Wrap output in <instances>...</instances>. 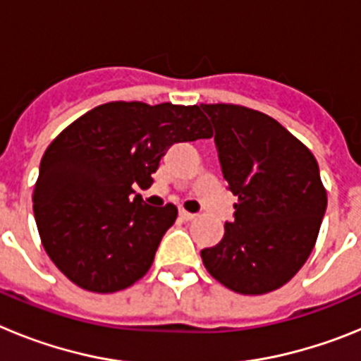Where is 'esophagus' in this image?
<instances>
[{"label": "esophagus", "mask_w": 361, "mask_h": 361, "mask_svg": "<svg viewBox=\"0 0 361 361\" xmlns=\"http://www.w3.org/2000/svg\"><path fill=\"white\" fill-rule=\"evenodd\" d=\"M178 215H180V219L183 220H193L195 219V213H190V212H186V209H180V212H178Z\"/></svg>", "instance_id": "obj_1"}]
</instances>
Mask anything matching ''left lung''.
I'll return each instance as SVG.
<instances>
[{
  "label": "left lung",
  "instance_id": "8db88e82",
  "mask_svg": "<svg viewBox=\"0 0 361 361\" xmlns=\"http://www.w3.org/2000/svg\"><path fill=\"white\" fill-rule=\"evenodd\" d=\"M215 128L222 175L235 204L224 237L200 251L209 275L240 295L288 283L317 244L327 191L309 148L262 111L200 104Z\"/></svg>",
  "mask_w": 361,
  "mask_h": 361
}]
</instances>
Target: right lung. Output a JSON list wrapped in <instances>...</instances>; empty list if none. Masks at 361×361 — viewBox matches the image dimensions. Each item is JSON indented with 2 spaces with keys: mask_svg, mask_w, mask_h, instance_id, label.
Instances as JSON below:
<instances>
[{
  "mask_svg": "<svg viewBox=\"0 0 361 361\" xmlns=\"http://www.w3.org/2000/svg\"><path fill=\"white\" fill-rule=\"evenodd\" d=\"M197 104H101L50 142L34 186L41 244L57 269L92 293L130 288L148 273L177 208H153L135 186H152L175 142L209 139Z\"/></svg>",
  "mask_w": 361,
  "mask_h": 361,
  "instance_id": "obj_1",
  "label": "right lung"
}]
</instances>
